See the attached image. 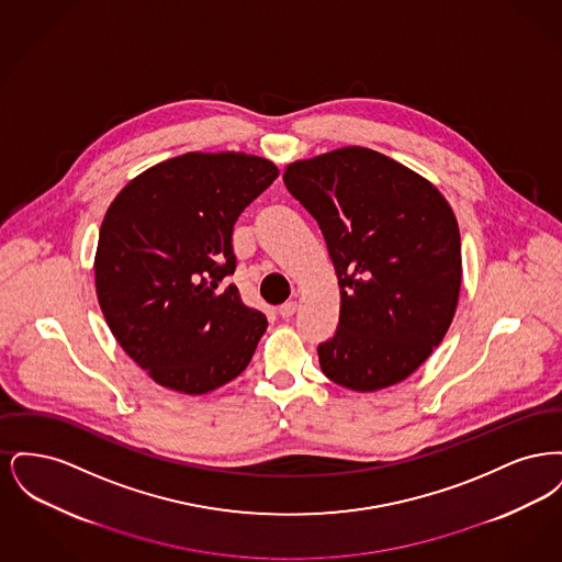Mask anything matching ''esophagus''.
<instances>
[{
  "label": "esophagus",
  "mask_w": 562,
  "mask_h": 562,
  "mask_svg": "<svg viewBox=\"0 0 562 562\" xmlns=\"http://www.w3.org/2000/svg\"><path fill=\"white\" fill-rule=\"evenodd\" d=\"M294 312H296V301H286V303H282V305L278 307V314H280L282 318H291Z\"/></svg>",
  "instance_id": "obj_1"
}]
</instances>
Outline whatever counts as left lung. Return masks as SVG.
I'll list each match as a JSON object with an SVG mask.
<instances>
[{
	"mask_svg": "<svg viewBox=\"0 0 562 562\" xmlns=\"http://www.w3.org/2000/svg\"><path fill=\"white\" fill-rule=\"evenodd\" d=\"M284 186L318 221L339 278V326L318 346L322 373L353 392L404 381L457 310L461 238L449 202L367 147L289 164Z\"/></svg>",
	"mask_w": 562,
	"mask_h": 562,
	"instance_id": "left-lung-1",
	"label": "left lung"
}]
</instances>
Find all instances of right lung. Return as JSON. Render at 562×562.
Returning a JSON list of instances; mask_svg holds the SVG:
<instances>
[{"mask_svg":"<svg viewBox=\"0 0 562 562\" xmlns=\"http://www.w3.org/2000/svg\"><path fill=\"white\" fill-rule=\"evenodd\" d=\"M276 177L257 156L191 151L111 202L94 257L99 305L117 344L164 387L198 396L248 367L268 318L227 284L232 236Z\"/></svg>","mask_w":562,"mask_h":562,"instance_id":"1","label":"right lung"}]
</instances>
